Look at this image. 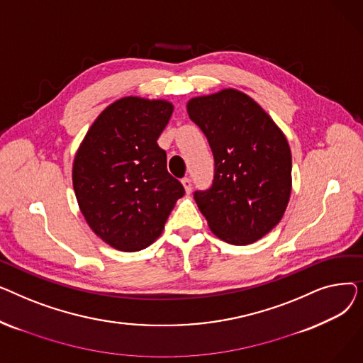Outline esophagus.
<instances>
[{
  "label": "esophagus",
  "instance_id": "1",
  "mask_svg": "<svg viewBox=\"0 0 363 363\" xmlns=\"http://www.w3.org/2000/svg\"><path fill=\"white\" fill-rule=\"evenodd\" d=\"M182 185L185 188V193L186 194H191V191H193V181L189 179V178H184L182 179Z\"/></svg>",
  "mask_w": 363,
  "mask_h": 363
}]
</instances>
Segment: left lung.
<instances>
[{
	"label": "left lung",
	"mask_w": 363,
	"mask_h": 363,
	"mask_svg": "<svg viewBox=\"0 0 363 363\" xmlns=\"http://www.w3.org/2000/svg\"><path fill=\"white\" fill-rule=\"evenodd\" d=\"M188 116L215 157L212 188L194 194L211 231L225 242L252 244L279 223L291 194V151L281 128L235 88L199 95Z\"/></svg>",
	"instance_id": "left-lung-1"
}]
</instances>
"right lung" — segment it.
Here are the masks:
<instances>
[{"instance_id": "1", "label": "right lung", "mask_w": 363, "mask_h": 363, "mask_svg": "<svg viewBox=\"0 0 363 363\" xmlns=\"http://www.w3.org/2000/svg\"><path fill=\"white\" fill-rule=\"evenodd\" d=\"M172 113L167 100L119 99L99 114L76 151L72 182L79 211L113 249L130 253L155 242L185 193L157 144Z\"/></svg>"}]
</instances>
